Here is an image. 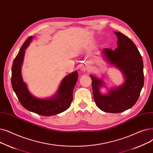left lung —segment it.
<instances>
[{"label":"left lung","mask_w":153,"mask_h":153,"mask_svg":"<svg viewBox=\"0 0 153 153\" xmlns=\"http://www.w3.org/2000/svg\"><path fill=\"white\" fill-rule=\"evenodd\" d=\"M114 33L118 37V47L114 50L104 48L103 53L109 62L123 73L124 85L103 95L99 90L103 82L90 76L97 106L105 112L118 113L128 110L136 103L144 85V73L142 56L133 42L122 33Z\"/></svg>","instance_id":"8db88e82"}]
</instances>
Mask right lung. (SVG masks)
Wrapping results in <instances>:
<instances>
[{
	"label": "right lung",
	"instance_id": "obj_1",
	"mask_svg": "<svg viewBox=\"0 0 153 153\" xmlns=\"http://www.w3.org/2000/svg\"><path fill=\"white\" fill-rule=\"evenodd\" d=\"M32 39V36H30L25 40L13 62L11 77L12 88L20 103L26 110L42 116L55 115L70 107L73 100V91L78 77V73H72L63 79L54 98L40 100L33 97L28 91L21 75V65H22L25 50Z\"/></svg>",
	"mask_w": 153,
	"mask_h": 153
}]
</instances>
